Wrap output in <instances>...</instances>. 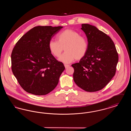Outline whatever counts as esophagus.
<instances>
[{
  "instance_id": "esophagus-1",
  "label": "esophagus",
  "mask_w": 131,
  "mask_h": 131,
  "mask_svg": "<svg viewBox=\"0 0 131 131\" xmlns=\"http://www.w3.org/2000/svg\"><path fill=\"white\" fill-rule=\"evenodd\" d=\"M64 66H65V68H67L68 67H69L70 66V65H67V64H64Z\"/></svg>"
}]
</instances>
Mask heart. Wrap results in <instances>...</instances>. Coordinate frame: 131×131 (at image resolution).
<instances>
[{
    "label": "heart",
    "instance_id": "obj_1",
    "mask_svg": "<svg viewBox=\"0 0 131 131\" xmlns=\"http://www.w3.org/2000/svg\"><path fill=\"white\" fill-rule=\"evenodd\" d=\"M57 40H50L48 47L51 54L56 57L61 56L64 48L65 52L59 58L61 62L70 63L75 59L80 60L87 53V38L77 31L65 29L57 34Z\"/></svg>",
    "mask_w": 131,
    "mask_h": 131
}]
</instances>
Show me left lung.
I'll return each instance as SVG.
<instances>
[{
    "mask_svg": "<svg viewBox=\"0 0 131 131\" xmlns=\"http://www.w3.org/2000/svg\"><path fill=\"white\" fill-rule=\"evenodd\" d=\"M81 26L88 48L85 56L72 65L74 81L83 90L96 92L105 87L114 76L118 55L112 39L105 33L89 24Z\"/></svg>",
    "mask_w": 131,
    "mask_h": 131,
    "instance_id": "1",
    "label": "left lung"
}]
</instances>
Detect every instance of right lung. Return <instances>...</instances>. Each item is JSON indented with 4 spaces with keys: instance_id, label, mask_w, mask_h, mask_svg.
Returning <instances> with one entry per match:
<instances>
[{
    "instance_id": "right-lung-1",
    "label": "right lung",
    "mask_w": 131,
    "mask_h": 131,
    "mask_svg": "<svg viewBox=\"0 0 131 131\" xmlns=\"http://www.w3.org/2000/svg\"><path fill=\"white\" fill-rule=\"evenodd\" d=\"M63 26H38L16 44L11 53V69L25 91L45 95L58 84L65 67L50 52L48 44Z\"/></svg>"
}]
</instances>
